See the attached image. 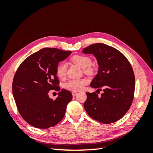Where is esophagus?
I'll use <instances>...</instances> for the list:
<instances>
[{
	"label": "esophagus",
	"instance_id": "34e87169",
	"mask_svg": "<svg viewBox=\"0 0 153 153\" xmlns=\"http://www.w3.org/2000/svg\"><path fill=\"white\" fill-rule=\"evenodd\" d=\"M76 94H77V92H72V95H73V96H75Z\"/></svg>",
	"mask_w": 153,
	"mask_h": 153
}]
</instances>
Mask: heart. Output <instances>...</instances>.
<instances>
[{
    "mask_svg": "<svg viewBox=\"0 0 153 153\" xmlns=\"http://www.w3.org/2000/svg\"><path fill=\"white\" fill-rule=\"evenodd\" d=\"M71 61L75 63L81 68L84 69V71L86 73H91L92 69L89 66L91 63V59L85 55H75L71 58ZM66 64L64 62L60 63L56 69L57 76L62 78L65 76L66 74ZM87 84V80L85 79L71 80L66 83L65 88L68 90L71 91H79L84 88V85Z\"/></svg>",
    "mask_w": 153,
    "mask_h": 153,
    "instance_id": "heart-1",
    "label": "heart"
}]
</instances>
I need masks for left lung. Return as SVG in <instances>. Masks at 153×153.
<instances>
[{
	"label": "left lung",
	"mask_w": 153,
	"mask_h": 153,
	"mask_svg": "<svg viewBox=\"0 0 153 153\" xmlns=\"http://www.w3.org/2000/svg\"><path fill=\"white\" fill-rule=\"evenodd\" d=\"M82 52L93 55L99 66L91 87L103 89L101 97L96 92H86V112L101 123L116 122L128 112L133 100L135 78L131 64L118 50L103 43L91 45Z\"/></svg>",
	"instance_id": "8db88e82"
}]
</instances>
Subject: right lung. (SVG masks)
Returning a JSON list of instances; mask_svg holds the SVG:
<instances>
[{
  "label": "right lung",
  "instance_id": "right-lung-1",
  "mask_svg": "<svg viewBox=\"0 0 153 153\" xmlns=\"http://www.w3.org/2000/svg\"><path fill=\"white\" fill-rule=\"evenodd\" d=\"M71 51L45 48L30 55L18 67L13 78L12 91L18 112L25 121L37 128L54 126L64 117L72 100L69 91L62 89L55 100L50 90L59 91L56 69Z\"/></svg>",
  "mask_w": 153,
  "mask_h": 153
}]
</instances>
